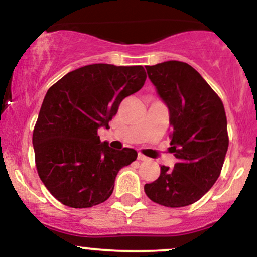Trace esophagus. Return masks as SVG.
<instances>
[{"label": "esophagus", "instance_id": "obj_1", "mask_svg": "<svg viewBox=\"0 0 257 257\" xmlns=\"http://www.w3.org/2000/svg\"><path fill=\"white\" fill-rule=\"evenodd\" d=\"M138 159H139V161H147V159H149V158H147L146 156H144V155H141V153H139Z\"/></svg>", "mask_w": 257, "mask_h": 257}]
</instances>
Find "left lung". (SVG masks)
I'll use <instances>...</instances> for the list:
<instances>
[{
	"label": "left lung",
	"mask_w": 257,
	"mask_h": 257,
	"mask_svg": "<svg viewBox=\"0 0 257 257\" xmlns=\"http://www.w3.org/2000/svg\"><path fill=\"white\" fill-rule=\"evenodd\" d=\"M145 67L169 111L170 152L178 163L162 166L158 179L144 190L152 202L169 208L193 204L222 169L228 149L225 107L191 65L169 60Z\"/></svg>",
	"instance_id": "obj_1"
}]
</instances>
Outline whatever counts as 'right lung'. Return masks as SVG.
Listing matches in <instances>:
<instances>
[{
    "label": "right lung",
    "mask_w": 257,
    "mask_h": 257,
    "mask_svg": "<svg viewBox=\"0 0 257 257\" xmlns=\"http://www.w3.org/2000/svg\"><path fill=\"white\" fill-rule=\"evenodd\" d=\"M143 66L91 64L69 72L47 91L32 134L40 179L59 202L90 208L113 192L114 180L138 152L101 143L122 100L143 88Z\"/></svg>",
    "instance_id": "add662e5"
}]
</instances>
